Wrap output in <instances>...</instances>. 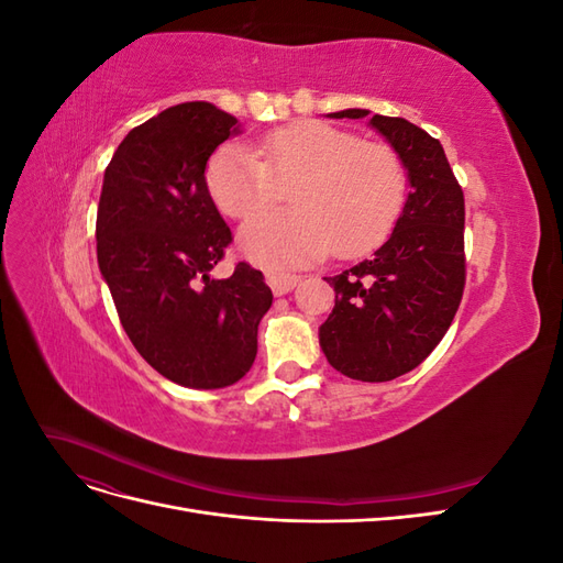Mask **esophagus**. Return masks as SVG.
I'll use <instances>...</instances> for the list:
<instances>
[{"label":"esophagus","instance_id":"obj_1","mask_svg":"<svg viewBox=\"0 0 563 563\" xmlns=\"http://www.w3.org/2000/svg\"><path fill=\"white\" fill-rule=\"evenodd\" d=\"M265 277H267V284L272 286V291H275L277 296L294 291L300 282L298 275H291V272H282V269H267Z\"/></svg>","mask_w":563,"mask_h":563}]
</instances>
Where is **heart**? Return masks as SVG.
<instances>
[{"instance_id":"heart-1","label":"heart","mask_w":563,"mask_h":563,"mask_svg":"<svg viewBox=\"0 0 563 563\" xmlns=\"http://www.w3.org/2000/svg\"><path fill=\"white\" fill-rule=\"evenodd\" d=\"M216 207L249 218L294 187V211L261 213L240 230V246L263 265L327 255L354 258L378 246L406 199V172L383 143L323 122H296L249 147L228 143L207 166Z\"/></svg>"}]
</instances>
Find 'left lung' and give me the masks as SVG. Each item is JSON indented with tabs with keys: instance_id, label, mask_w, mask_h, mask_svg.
Here are the masks:
<instances>
[{
	"instance_id": "left-lung-1",
	"label": "left lung",
	"mask_w": 563,
	"mask_h": 563,
	"mask_svg": "<svg viewBox=\"0 0 563 563\" xmlns=\"http://www.w3.org/2000/svg\"><path fill=\"white\" fill-rule=\"evenodd\" d=\"M368 110L331 112L362 119ZM397 152L411 192L389 240L335 277V308L319 327L329 364L362 383L395 380L428 360L449 331L465 288V197L444 147L401 117L371 122Z\"/></svg>"
}]
</instances>
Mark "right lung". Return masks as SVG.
Segmentation results:
<instances>
[{
    "label": "right lung",
    "mask_w": 563,
    "mask_h": 563,
    "mask_svg": "<svg viewBox=\"0 0 563 563\" xmlns=\"http://www.w3.org/2000/svg\"><path fill=\"white\" fill-rule=\"evenodd\" d=\"M240 131L203 100L180 103L129 131L112 155L96 218L100 275L143 360L183 387L242 380L272 305L261 269H211L232 232L207 187L213 150Z\"/></svg>",
    "instance_id": "add662e5"
}]
</instances>
